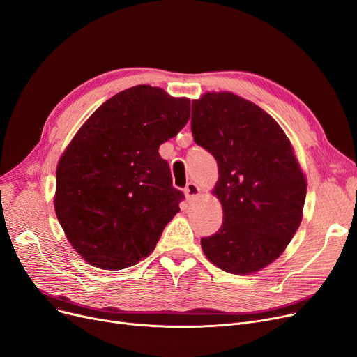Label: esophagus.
<instances>
[{"instance_id": "obj_1", "label": "esophagus", "mask_w": 357, "mask_h": 357, "mask_svg": "<svg viewBox=\"0 0 357 357\" xmlns=\"http://www.w3.org/2000/svg\"><path fill=\"white\" fill-rule=\"evenodd\" d=\"M183 191H185V195H187L188 199H194V198L198 197L199 192H201V190L198 188V185L194 183V182H188L187 187H185Z\"/></svg>"}]
</instances>
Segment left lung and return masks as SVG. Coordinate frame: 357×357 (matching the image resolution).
<instances>
[{"label":"left lung","instance_id":"left-lung-1","mask_svg":"<svg viewBox=\"0 0 357 357\" xmlns=\"http://www.w3.org/2000/svg\"><path fill=\"white\" fill-rule=\"evenodd\" d=\"M194 142L219 166L214 194L223 225L201 238L206 257L231 274H251L282 255L302 222L306 179L282 127L234 93L192 102Z\"/></svg>","mask_w":357,"mask_h":357}]
</instances>
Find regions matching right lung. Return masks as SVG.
Returning a JSON list of instances; mask_svg holds the SVG:
<instances>
[{
	"instance_id": "1",
	"label": "right lung",
	"mask_w": 357,
	"mask_h": 357,
	"mask_svg": "<svg viewBox=\"0 0 357 357\" xmlns=\"http://www.w3.org/2000/svg\"><path fill=\"white\" fill-rule=\"evenodd\" d=\"M191 100L159 87L119 91L73 138L56 167L55 213L90 266L122 270L149 257L179 211L159 147L190 119Z\"/></svg>"
}]
</instances>
